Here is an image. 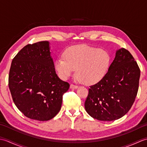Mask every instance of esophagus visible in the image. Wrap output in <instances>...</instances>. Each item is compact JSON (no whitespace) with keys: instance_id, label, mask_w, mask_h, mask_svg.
Segmentation results:
<instances>
[{"instance_id":"34e87169","label":"esophagus","mask_w":147,"mask_h":147,"mask_svg":"<svg viewBox=\"0 0 147 147\" xmlns=\"http://www.w3.org/2000/svg\"><path fill=\"white\" fill-rule=\"evenodd\" d=\"M78 86L76 85H74V84H73V83H71V85H70V88H72V89H76V88H78Z\"/></svg>"}]
</instances>
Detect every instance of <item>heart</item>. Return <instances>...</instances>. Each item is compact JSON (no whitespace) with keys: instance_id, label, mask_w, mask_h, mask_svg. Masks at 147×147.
Returning a JSON list of instances; mask_svg holds the SVG:
<instances>
[{"instance_id":"b5f03b06","label":"heart","mask_w":147,"mask_h":147,"mask_svg":"<svg viewBox=\"0 0 147 147\" xmlns=\"http://www.w3.org/2000/svg\"><path fill=\"white\" fill-rule=\"evenodd\" d=\"M111 55L105 49L87 45L71 47L64 52V57H59L55 69L64 80L70 77L76 69L78 78L86 84H95L107 73L111 64Z\"/></svg>"}]
</instances>
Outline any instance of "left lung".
<instances>
[{"label":"left lung","mask_w":147,"mask_h":147,"mask_svg":"<svg viewBox=\"0 0 147 147\" xmlns=\"http://www.w3.org/2000/svg\"><path fill=\"white\" fill-rule=\"evenodd\" d=\"M140 76L139 66L131 53L123 48L119 50L105 76L90 86L85 102L87 113L104 121L124 116L135 100Z\"/></svg>","instance_id":"obj_1"}]
</instances>
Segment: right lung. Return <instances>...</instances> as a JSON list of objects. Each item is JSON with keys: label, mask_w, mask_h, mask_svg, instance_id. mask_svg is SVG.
Listing matches in <instances>:
<instances>
[{"label": "right lung", "mask_w": 147, "mask_h": 147, "mask_svg": "<svg viewBox=\"0 0 147 147\" xmlns=\"http://www.w3.org/2000/svg\"><path fill=\"white\" fill-rule=\"evenodd\" d=\"M49 45L42 41L24 47L12 60L9 74L16 106L26 117L40 121L58 114L70 86L56 74Z\"/></svg>", "instance_id": "right-lung-1"}]
</instances>
